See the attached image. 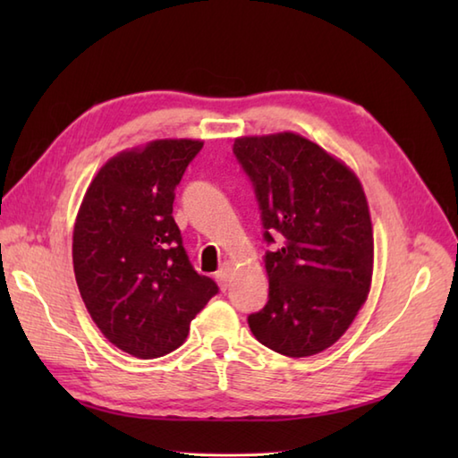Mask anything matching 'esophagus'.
<instances>
[{
	"instance_id": "1",
	"label": "esophagus",
	"mask_w": 458,
	"mask_h": 458,
	"mask_svg": "<svg viewBox=\"0 0 458 458\" xmlns=\"http://www.w3.org/2000/svg\"><path fill=\"white\" fill-rule=\"evenodd\" d=\"M230 276H232V267H230V264H224L218 271H216V281H218V285L222 287V289H226L228 287V284H230Z\"/></svg>"
}]
</instances>
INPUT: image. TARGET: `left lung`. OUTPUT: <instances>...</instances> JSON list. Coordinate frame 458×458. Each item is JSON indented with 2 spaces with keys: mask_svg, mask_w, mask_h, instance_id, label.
Returning <instances> with one entry per match:
<instances>
[{
  "mask_svg": "<svg viewBox=\"0 0 458 458\" xmlns=\"http://www.w3.org/2000/svg\"><path fill=\"white\" fill-rule=\"evenodd\" d=\"M234 155L254 184L266 251L269 299L248 317L276 352H323L352 325L369 293L374 236L356 174L317 143L284 131L238 138Z\"/></svg>",
  "mask_w": 458,
  "mask_h": 458,
  "instance_id": "left-lung-1",
  "label": "left lung"
}]
</instances>
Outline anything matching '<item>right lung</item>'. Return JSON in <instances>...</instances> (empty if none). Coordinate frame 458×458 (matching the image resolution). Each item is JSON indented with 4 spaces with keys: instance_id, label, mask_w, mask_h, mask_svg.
Listing matches in <instances>:
<instances>
[{
    "instance_id": "obj_1",
    "label": "right lung",
    "mask_w": 458,
    "mask_h": 458,
    "mask_svg": "<svg viewBox=\"0 0 458 458\" xmlns=\"http://www.w3.org/2000/svg\"><path fill=\"white\" fill-rule=\"evenodd\" d=\"M202 149L199 140H157L115 155L92 179L72 234L82 301L102 335L135 358L179 348L218 285L191 266L174 189Z\"/></svg>"
}]
</instances>
